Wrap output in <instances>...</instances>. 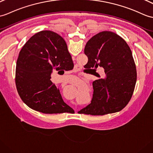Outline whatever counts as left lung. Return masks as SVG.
Here are the masks:
<instances>
[{
	"label": "left lung",
	"instance_id": "8db88e82",
	"mask_svg": "<svg viewBox=\"0 0 153 153\" xmlns=\"http://www.w3.org/2000/svg\"><path fill=\"white\" fill-rule=\"evenodd\" d=\"M88 57L85 66L104 69V77L93 83L91 103L79 113L104 115L120 111L128 104L137 79L136 67L132 51L118 34L103 31L87 42L84 49Z\"/></svg>",
	"mask_w": 153,
	"mask_h": 153
}]
</instances>
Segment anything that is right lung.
<instances>
[{
    "mask_svg": "<svg viewBox=\"0 0 153 153\" xmlns=\"http://www.w3.org/2000/svg\"><path fill=\"white\" fill-rule=\"evenodd\" d=\"M73 68L72 56L61 36L51 30L34 34L21 49L16 63V85L21 100L45 114L70 112L72 108L64 102L50 79L53 70Z\"/></svg>",
    "mask_w": 153,
    "mask_h": 153,
    "instance_id": "1",
    "label": "right lung"
}]
</instances>
